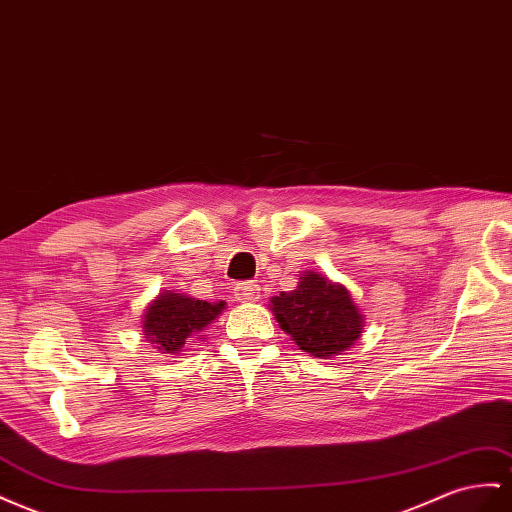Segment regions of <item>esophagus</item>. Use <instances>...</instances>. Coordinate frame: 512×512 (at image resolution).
Here are the masks:
<instances>
[{
	"instance_id": "34e87169",
	"label": "esophagus",
	"mask_w": 512,
	"mask_h": 512,
	"mask_svg": "<svg viewBox=\"0 0 512 512\" xmlns=\"http://www.w3.org/2000/svg\"><path fill=\"white\" fill-rule=\"evenodd\" d=\"M237 299L243 301V303H252V301H258L260 299V286L256 282H245V284H239L237 286Z\"/></svg>"
}]
</instances>
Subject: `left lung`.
<instances>
[{
  "label": "left lung",
  "mask_w": 512,
  "mask_h": 512,
  "mask_svg": "<svg viewBox=\"0 0 512 512\" xmlns=\"http://www.w3.org/2000/svg\"><path fill=\"white\" fill-rule=\"evenodd\" d=\"M271 310L301 351L321 359L351 349L364 331V314L349 290L316 271L303 273L295 290L271 297Z\"/></svg>",
  "instance_id": "obj_1"
}]
</instances>
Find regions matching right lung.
I'll use <instances>...</instances> for the list:
<instances>
[{"instance_id":"obj_1","label":"right lung","mask_w":512,"mask_h":512,"mask_svg":"<svg viewBox=\"0 0 512 512\" xmlns=\"http://www.w3.org/2000/svg\"><path fill=\"white\" fill-rule=\"evenodd\" d=\"M224 308V301L209 303L176 293V290H165L148 303L144 312V338L161 353L174 355L183 351L187 338L211 325Z\"/></svg>"}]
</instances>
